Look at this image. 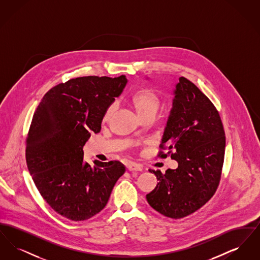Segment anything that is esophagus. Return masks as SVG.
I'll return each instance as SVG.
<instances>
[{
  "instance_id": "obj_1",
  "label": "esophagus",
  "mask_w": 260,
  "mask_h": 260,
  "mask_svg": "<svg viewBox=\"0 0 260 260\" xmlns=\"http://www.w3.org/2000/svg\"><path fill=\"white\" fill-rule=\"evenodd\" d=\"M126 169L129 172H141L142 171V167L136 162H128L126 165Z\"/></svg>"
}]
</instances>
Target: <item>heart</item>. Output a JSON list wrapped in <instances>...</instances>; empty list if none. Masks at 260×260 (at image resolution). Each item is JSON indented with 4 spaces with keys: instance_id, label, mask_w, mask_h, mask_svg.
I'll use <instances>...</instances> for the list:
<instances>
[{
    "instance_id": "1",
    "label": "heart",
    "mask_w": 260,
    "mask_h": 260,
    "mask_svg": "<svg viewBox=\"0 0 260 260\" xmlns=\"http://www.w3.org/2000/svg\"><path fill=\"white\" fill-rule=\"evenodd\" d=\"M131 103L136 108V112L141 118L149 115H155L160 107L161 100L157 92L148 87L138 89L132 94ZM116 110V103L110 104L104 113V120H108Z\"/></svg>"
}]
</instances>
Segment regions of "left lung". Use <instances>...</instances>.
<instances>
[{
  "label": "left lung",
  "mask_w": 260,
  "mask_h": 260,
  "mask_svg": "<svg viewBox=\"0 0 260 260\" xmlns=\"http://www.w3.org/2000/svg\"><path fill=\"white\" fill-rule=\"evenodd\" d=\"M173 109L158 157L177 161L176 170H149L159 180L146 195L162 215L179 219L202 208L219 185L225 133L219 113L208 96L185 77L179 78Z\"/></svg>",
  "instance_id": "8db88e82"
}]
</instances>
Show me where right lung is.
Masks as SVG:
<instances>
[{
  "instance_id": "add662e5",
  "label": "right lung",
  "mask_w": 260,
  "mask_h": 260,
  "mask_svg": "<svg viewBox=\"0 0 260 260\" xmlns=\"http://www.w3.org/2000/svg\"><path fill=\"white\" fill-rule=\"evenodd\" d=\"M117 78L86 76L51 87L34 113L25 157L41 196L62 216L83 221L103 210L125 167L119 161L84 162L83 147L98 134L107 107L126 85Z\"/></svg>"
}]
</instances>
